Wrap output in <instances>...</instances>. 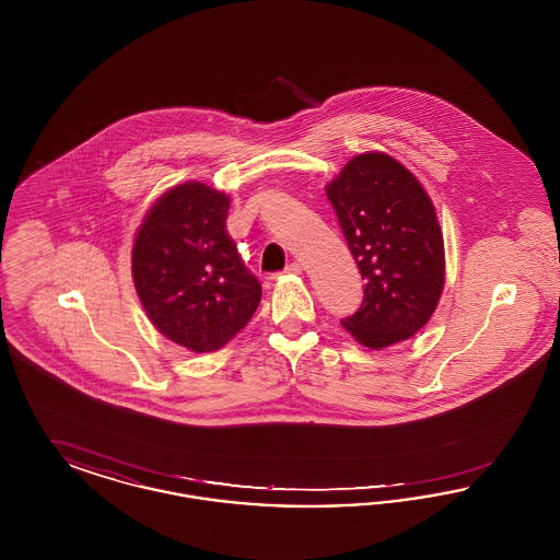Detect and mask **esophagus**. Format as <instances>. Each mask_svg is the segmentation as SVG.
Returning <instances> with one entry per match:
<instances>
[{"instance_id": "obj_1", "label": "esophagus", "mask_w": 560, "mask_h": 560, "mask_svg": "<svg viewBox=\"0 0 560 560\" xmlns=\"http://www.w3.org/2000/svg\"><path fill=\"white\" fill-rule=\"evenodd\" d=\"M300 270H302V267H300L298 262H290V265L285 267V270H283V272H288V275H298Z\"/></svg>"}]
</instances>
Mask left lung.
I'll return each instance as SVG.
<instances>
[{
    "label": "left lung",
    "instance_id": "obj_1",
    "mask_svg": "<svg viewBox=\"0 0 560 560\" xmlns=\"http://www.w3.org/2000/svg\"><path fill=\"white\" fill-rule=\"evenodd\" d=\"M327 199L365 279L363 302L342 325L375 350L411 338L432 317L445 281L443 235L427 190L399 161L365 153L327 185Z\"/></svg>",
    "mask_w": 560,
    "mask_h": 560
}]
</instances>
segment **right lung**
I'll list each match as a JSON object with an SVG mask.
<instances>
[{
    "label": "right lung",
    "instance_id": "1",
    "mask_svg": "<svg viewBox=\"0 0 560 560\" xmlns=\"http://www.w3.org/2000/svg\"><path fill=\"white\" fill-rule=\"evenodd\" d=\"M229 206L215 188L178 185L155 201L133 241V285L149 319L192 352L231 342L262 295L226 231Z\"/></svg>",
    "mask_w": 560,
    "mask_h": 560
}]
</instances>
